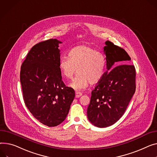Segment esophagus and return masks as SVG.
Here are the masks:
<instances>
[{
  "label": "esophagus",
  "instance_id": "esophagus-1",
  "mask_svg": "<svg viewBox=\"0 0 157 157\" xmlns=\"http://www.w3.org/2000/svg\"><path fill=\"white\" fill-rule=\"evenodd\" d=\"M76 98H79L81 96H82V93L81 92H78V91H76Z\"/></svg>",
  "mask_w": 157,
  "mask_h": 157
}]
</instances>
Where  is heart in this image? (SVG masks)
Listing matches in <instances>:
<instances>
[{
    "instance_id": "obj_1",
    "label": "heart",
    "mask_w": 157,
    "mask_h": 157,
    "mask_svg": "<svg viewBox=\"0 0 157 157\" xmlns=\"http://www.w3.org/2000/svg\"><path fill=\"white\" fill-rule=\"evenodd\" d=\"M105 66L103 55L87 45L73 47L69 52V57H61L59 64L62 75L67 79H72L78 72L69 85L77 91L86 88L90 82H98L103 75Z\"/></svg>"
}]
</instances>
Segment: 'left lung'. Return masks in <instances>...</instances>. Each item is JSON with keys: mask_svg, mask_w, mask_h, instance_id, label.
<instances>
[{"mask_svg": "<svg viewBox=\"0 0 157 157\" xmlns=\"http://www.w3.org/2000/svg\"><path fill=\"white\" fill-rule=\"evenodd\" d=\"M103 52L106 71L91 92L87 110L90 122L107 128L118 121L126 111L136 90V70L123 48L105 41Z\"/></svg>", "mask_w": 157, "mask_h": 157, "instance_id": "8db88e82", "label": "left lung"}]
</instances>
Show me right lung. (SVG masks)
Returning <instances> with one entry per match:
<instances>
[{"mask_svg":"<svg viewBox=\"0 0 157 157\" xmlns=\"http://www.w3.org/2000/svg\"><path fill=\"white\" fill-rule=\"evenodd\" d=\"M62 43L50 39L36 44L21 67L26 105L35 118L48 127L57 126L66 119L75 97L74 90L62 80L59 67Z\"/></svg>","mask_w":157,"mask_h":157,"instance_id":"obj_1","label":"right lung"}]
</instances>
